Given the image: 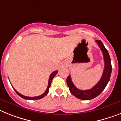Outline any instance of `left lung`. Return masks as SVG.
<instances>
[{
  "label": "left lung",
  "instance_id": "8db88e82",
  "mask_svg": "<svg viewBox=\"0 0 121 121\" xmlns=\"http://www.w3.org/2000/svg\"><path fill=\"white\" fill-rule=\"evenodd\" d=\"M95 42L99 45V48L102 50L104 56V62H105V67H104L103 75L100 81L97 82V84L95 85L91 89L80 90L74 85L70 75L67 78V84L68 87H69V90L70 92L76 98L81 100H91L94 99L97 96L99 95L107 86L108 82L110 81V76H111L112 67H111V59L109 53L100 40H95Z\"/></svg>",
  "mask_w": 121,
  "mask_h": 121
}]
</instances>
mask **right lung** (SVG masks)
<instances>
[{"label": "right lung", "instance_id": "1", "mask_svg": "<svg viewBox=\"0 0 121 121\" xmlns=\"http://www.w3.org/2000/svg\"><path fill=\"white\" fill-rule=\"evenodd\" d=\"M57 71H54V72H52V73L51 74L50 76H49V81H48V87H47V89H46V91L43 93V94L40 95H39V96L34 97H27V96H24V95H23L21 94L20 93H19L18 92L16 91L15 90L14 88L13 89H14V90L15 91V92H16V93H17V94L18 95H19L21 97L23 98V99H26V100H39V99H42V98L44 97L45 96H46V95H47V94H48V92H49V88L50 87L51 84V81H52V79H53L54 77L56 76V75L57 74Z\"/></svg>", "mask_w": 121, "mask_h": 121}]
</instances>
